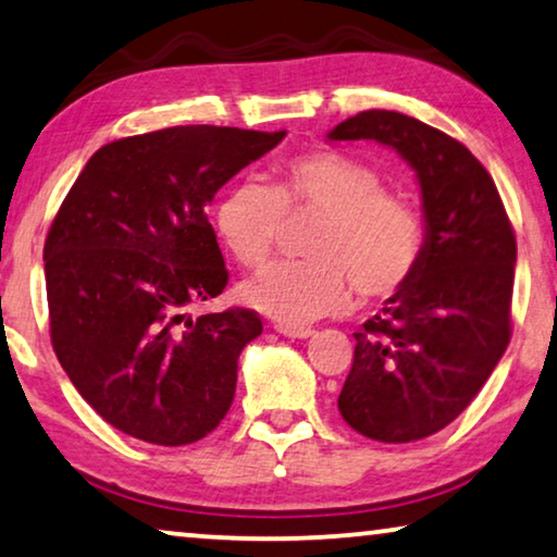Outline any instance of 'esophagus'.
Masks as SVG:
<instances>
[{"instance_id": "34e87169", "label": "esophagus", "mask_w": 557, "mask_h": 557, "mask_svg": "<svg viewBox=\"0 0 557 557\" xmlns=\"http://www.w3.org/2000/svg\"><path fill=\"white\" fill-rule=\"evenodd\" d=\"M275 331L280 335H285V338H297V341H305L310 338V335H315L312 327H295V325H275Z\"/></svg>"}]
</instances>
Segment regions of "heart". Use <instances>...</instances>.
Here are the masks:
<instances>
[{
	"instance_id": "obj_1",
	"label": "heart",
	"mask_w": 557,
	"mask_h": 557,
	"mask_svg": "<svg viewBox=\"0 0 557 557\" xmlns=\"http://www.w3.org/2000/svg\"><path fill=\"white\" fill-rule=\"evenodd\" d=\"M312 211L302 242L308 260L275 262L242 285L249 308L277 323L302 325L348 302L381 300L401 289L424 255V219L401 194L383 191V176L363 161L333 151L293 156L275 186L255 178L234 184L216 203L214 224L226 249L247 268L268 260L280 219Z\"/></svg>"
}]
</instances>
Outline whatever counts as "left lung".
<instances>
[{
    "mask_svg": "<svg viewBox=\"0 0 557 557\" xmlns=\"http://www.w3.org/2000/svg\"><path fill=\"white\" fill-rule=\"evenodd\" d=\"M327 140H375L417 171L424 255L413 277L354 333L341 417L375 442H417L451 424L510 343L517 245L487 169L446 133L363 111Z\"/></svg>",
    "mask_w": 557,
    "mask_h": 557,
    "instance_id": "obj_1",
    "label": "left lung"
}]
</instances>
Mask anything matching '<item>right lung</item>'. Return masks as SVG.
<instances>
[{
	"instance_id": "obj_1",
	"label": "right lung",
	"mask_w": 557,
	"mask_h": 557,
	"mask_svg": "<svg viewBox=\"0 0 557 557\" xmlns=\"http://www.w3.org/2000/svg\"><path fill=\"white\" fill-rule=\"evenodd\" d=\"M285 131L174 125L113 140L85 163L45 239L52 348L108 424L182 446L214 432L257 312L191 320L230 280L207 207Z\"/></svg>"
}]
</instances>
